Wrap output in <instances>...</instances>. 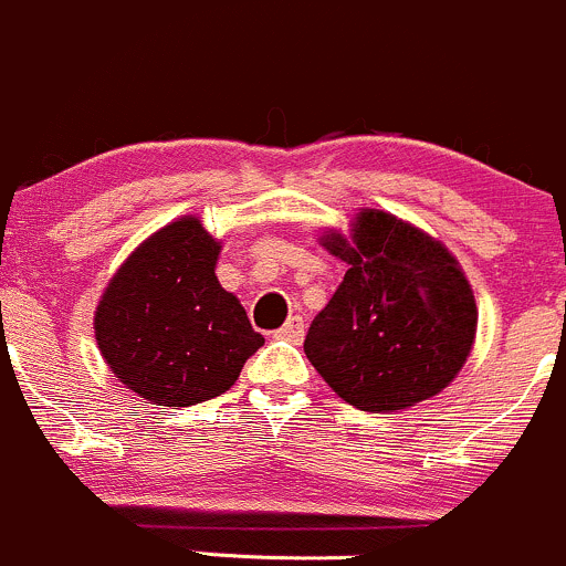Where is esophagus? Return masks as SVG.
Instances as JSON below:
<instances>
[{
	"label": "esophagus",
	"mask_w": 566,
	"mask_h": 566,
	"mask_svg": "<svg viewBox=\"0 0 566 566\" xmlns=\"http://www.w3.org/2000/svg\"><path fill=\"white\" fill-rule=\"evenodd\" d=\"M275 335L281 340H291V344H300L302 335H305V322H302V316H291L289 322H285Z\"/></svg>",
	"instance_id": "1"
}]
</instances>
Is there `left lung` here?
<instances>
[{
	"label": "left lung",
	"mask_w": 566,
	"mask_h": 566,
	"mask_svg": "<svg viewBox=\"0 0 566 566\" xmlns=\"http://www.w3.org/2000/svg\"><path fill=\"white\" fill-rule=\"evenodd\" d=\"M318 244L349 266L305 335L324 382L366 412L407 410L449 388L479 324L454 253L379 209L357 211L349 233L327 228Z\"/></svg>",
	"instance_id": "1"
}]
</instances>
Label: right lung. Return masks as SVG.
<instances>
[{
  "label": "right lung",
  "instance_id": "obj_1",
  "mask_svg": "<svg viewBox=\"0 0 566 566\" xmlns=\"http://www.w3.org/2000/svg\"><path fill=\"white\" fill-rule=\"evenodd\" d=\"M222 242L187 214L132 250L95 305V344L139 399L189 407L226 394L264 344L217 281Z\"/></svg>",
  "mask_w": 566,
  "mask_h": 566
}]
</instances>
